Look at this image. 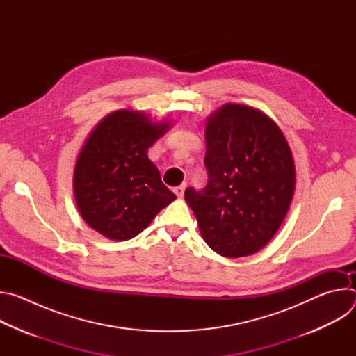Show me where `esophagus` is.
<instances>
[{"mask_svg":"<svg viewBox=\"0 0 356 356\" xmlns=\"http://www.w3.org/2000/svg\"><path fill=\"white\" fill-rule=\"evenodd\" d=\"M184 190H186V183H183V184H180V186H177V187L173 188V191H175V194H176L177 197H183Z\"/></svg>","mask_w":356,"mask_h":356,"instance_id":"34e87169","label":"esophagus"}]
</instances>
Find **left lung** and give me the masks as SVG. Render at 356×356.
Returning <instances> with one entry per match:
<instances>
[{
	"label": "left lung",
	"instance_id": "8db88e82",
	"mask_svg": "<svg viewBox=\"0 0 356 356\" xmlns=\"http://www.w3.org/2000/svg\"><path fill=\"white\" fill-rule=\"evenodd\" d=\"M209 183L184 191L200 234L225 258L261 250L280 228L293 200L296 168L279 125L265 113L227 103L206 122Z\"/></svg>",
	"mask_w": 356,
	"mask_h": 356
}]
</instances>
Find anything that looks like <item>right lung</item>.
<instances>
[{"label": "right lung", "mask_w": 356, "mask_h": 356, "mask_svg": "<svg viewBox=\"0 0 356 356\" xmlns=\"http://www.w3.org/2000/svg\"><path fill=\"white\" fill-rule=\"evenodd\" d=\"M170 128L132 108L113 111L87 136L73 172V193L86 224L111 241L140 234L176 200L147 149Z\"/></svg>", "instance_id": "1"}]
</instances>
